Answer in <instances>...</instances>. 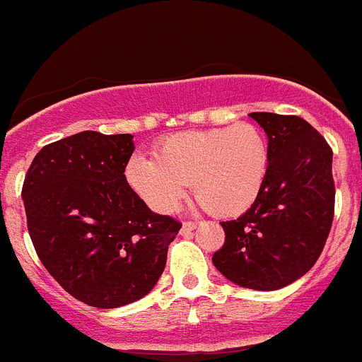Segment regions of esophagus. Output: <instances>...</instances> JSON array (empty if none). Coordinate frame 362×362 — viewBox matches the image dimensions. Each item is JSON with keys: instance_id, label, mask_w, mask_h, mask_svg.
I'll return each instance as SVG.
<instances>
[{"instance_id": "obj_1", "label": "esophagus", "mask_w": 362, "mask_h": 362, "mask_svg": "<svg viewBox=\"0 0 362 362\" xmlns=\"http://www.w3.org/2000/svg\"><path fill=\"white\" fill-rule=\"evenodd\" d=\"M196 226H197V223H194V221H185V223H183V228H181V232L188 233V232H192V230L196 228Z\"/></svg>"}]
</instances>
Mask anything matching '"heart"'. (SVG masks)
<instances>
[{"label": "heart", "instance_id": "heart-1", "mask_svg": "<svg viewBox=\"0 0 362 362\" xmlns=\"http://www.w3.org/2000/svg\"><path fill=\"white\" fill-rule=\"evenodd\" d=\"M155 156L136 153L127 181L158 212H172L194 181V192L209 212L239 216L250 209L267 181V137L252 123L192 130L163 137Z\"/></svg>", "mask_w": 362, "mask_h": 362}]
</instances>
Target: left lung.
<instances>
[{
  "label": "left lung",
  "instance_id": "left-lung-1",
  "mask_svg": "<svg viewBox=\"0 0 362 362\" xmlns=\"http://www.w3.org/2000/svg\"><path fill=\"white\" fill-rule=\"evenodd\" d=\"M250 117L268 136L267 181L241 217L221 223L225 245L212 263L239 286L279 290L305 276L325 248L335 210L334 152L303 117Z\"/></svg>",
  "mask_w": 362,
  "mask_h": 362
}]
</instances>
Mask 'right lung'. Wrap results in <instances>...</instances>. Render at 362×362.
I'll return each mask as SVG.
<instances>
[{"mask_svg":"<svg viewBox=\"0 0 362 362\" xmlns=\"http://www.w3.org/2000/svg\"><path fill=\"white\" fill-rule=\"evenodd\" d=\"M132 152L130 134H74L36 153L21 190L43 267L70 296L95 308L145 297L181 228L130 188L124 168Z\"/></svg>","mask_w":362,"mask_h":362,"instance_id":"obj_1","label":"right lung"}]
</instances>
